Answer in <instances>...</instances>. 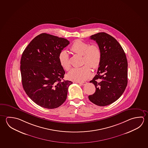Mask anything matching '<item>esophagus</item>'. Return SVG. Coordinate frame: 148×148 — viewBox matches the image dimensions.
Segmentation results:
<instances>
[{
    "label": "esophagus",
    "mask_w": 148,
    "mask_h": 148,
    "mask_svg": "<svg viewBox=\"0 0 148 148\" xmlns=\"http://www.w3.org/2000/svg\"><path fill=\"white\" fill-rule=\"evenodd\" d=\"M78 84L80 85L84 86L87 84V82H80V83H78Z\"/></svg>",
    "instance_id": "esophagus-1"
}]
</instances>
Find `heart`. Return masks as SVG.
Returning a JSON list of instances; mask_svg holds the SVG:
<instances>
[{
    "label": "heart",
    "mask_w": 148,
    "mask_h": 148,
    "mask_svg": "<svg viewBox=\"0 0 148 148\" xmlns=\"http://www.w3.org/2000/svg\"><path fill=\"white\" fill-rule=\"evenodd\" d=\"M71 51L74 53L82 56V64L79 68H74L68 73L69 79L75 82H83L90 77L91 70L98 69L102 58L101 50L97 44L90 45L80 39H76L70 47ZM59 61L61 67L65 71L71 68L69 55L65 50H62L59 55Z\"/></svg>",
    "instance_id": "1"
}]
</instances>
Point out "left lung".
<instances>
[{"label": "left lung", "instance_id": "left-lung-1", "mask_svg": "<svg viewBox=\"0 0 148 148\" xmlns=\"http://www.w3.org/2000/svg\"><path fill=\"white\" fill-rule=\"evenodd\" d=\"M100 47L102 58L97 74L90 83L96 91L88 96L89 100L99 106L113 103L124 92L127 85V58L119 42L104 32L91 36Z\"/></svg>", "mask_w": 148, "mask_h": 148}]
</instances>
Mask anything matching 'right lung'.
<instances>
[{
  "label": "right lung",
  "instance_id": "add662e5",
  "mask_svg": "<svg viewBox=\"0 0 148 148\" xmlns=\"http://www.w3.org/2000/svg\"><path fill=\"white\" fill-rule=\"evenodd\" d=\"M70 42L65 38L42 33L30 42L21 57L22 83L24 90L39 106L52 109L66 100L71 81L63 79L65 71L59 55Z\"/></svg>",
  "mask_w": 148,
  "mask_h": 148
}]
</instances>
